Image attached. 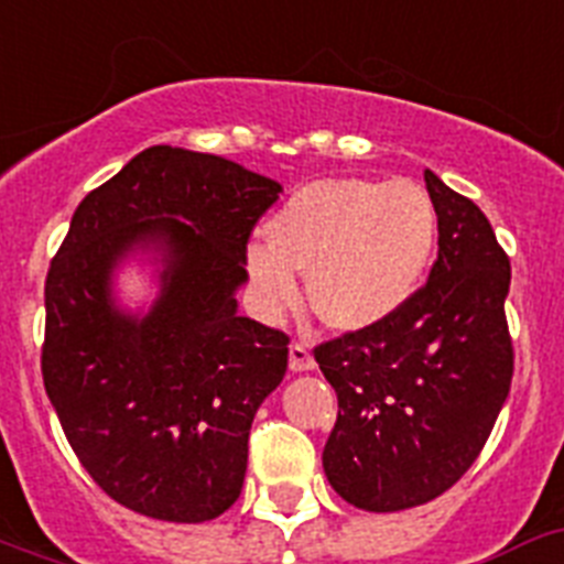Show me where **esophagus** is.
Instances as JSON below:
<instances>
[{"mask_svg": "<svg viewBox=\"0 0 564 564\" xmlns=\"http://www.w3.org/2000/svg\"><path fill=\"white\" fill-rule=\"evenodd\" d=\"M290 370L292 372L315 370V358H312V352L306 344H292L290 347Z\"/></svg>", "mask_w": 564, "mask_h": 564, "instance_id": "34e87169", "label": "esophagus"}]
</instances>
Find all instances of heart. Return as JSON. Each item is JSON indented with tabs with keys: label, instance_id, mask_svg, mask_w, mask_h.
I'll use <instances>...</instances> for the list:
<instances>
[{
	"label": "heart",
	"instance_id": "obj_1",
	"mask_svg": "<svg viewBox=\"0 0 564 564\" xmlns=\"http://www.w3.org/2000/svg\"><path fill=\"white\" fill-rule=\"evenodd\" d=\"M438 238V212L413 180L321 177L295 188L263 224L249 252L260 310L274 315L297 295L326 329L367 333L404 310L427 278Z\"/></svg>",
	"mask_w": 564,
	"mask_h": 564
}]
</instances>
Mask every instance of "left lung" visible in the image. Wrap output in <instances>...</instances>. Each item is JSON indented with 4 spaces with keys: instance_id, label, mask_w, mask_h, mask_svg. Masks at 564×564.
<instances>
[{
    "instance_id": "left-lung-1",
    "label": "left lung",
    "mask_w": 564,
    "mask_h": 564,
    "mask_svg": "<svg viewBox=\"0 0 564 564\" xmlns=\"http://www.w3.org/2000/svg\"><path fill=\"white\" fill-rule=\"evenodd\" d=\"M424 183L438 212L427 283L387 324L315 347L338 392L326 479L340 499L372 513L451 490L485 447L513 378L508 254L476 203L430 169Z\"/></svg>"
}]
</instances>
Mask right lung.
Returning <instances> with one entry per match:
<instances>
[{
    "label": "right lung",
    "instance_id": "obj_1",
    "mask_svg": "<svg viewBox=\"0 0 564 564\" xmlns=\"http://www.w3.org/2000/svg\"><path fill=\"white\" fill-rule=\"evenodd\" d=\"M281 192L217 154L151 145L85 194L51 260L45 392L88 476L134 513L197 524L238 501L290 338L238 315L235 295L252 226ZM140 253L159 297L131 313L112 278Z\"/></svg>",
    "mask_w": 564,
    "mask_h": 564
}]
</instances>
